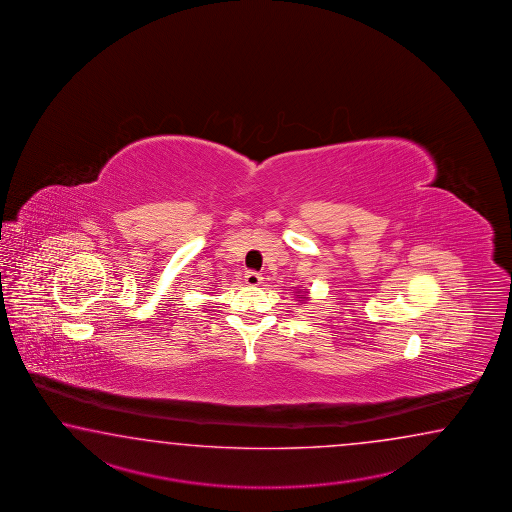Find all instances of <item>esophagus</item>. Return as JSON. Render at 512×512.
<instances>
[{
	"instance_id": "obj_1",
	"label": "esophagus",
	"mask_w": 512,
	"mask_h": 512,
	"mask_svg": "<svg viewBox=\"0 0 512 512\" xmlns=\"http://www.w3.org/2000/svg\"><path fill=\"white\" fill-rule=\"evenodd\" d=\"M245 283L251 287H258L260 283H263V276L254 271L245 272Z\"/></svg>"
}]
</instances>
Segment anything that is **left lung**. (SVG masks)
<instances>
[{"label":"left lung","mask_w":512,"mask_h":512,"mask_svg":"<svg viewBox=\"0 0 512 512\" xmlns=\"http://www.w3.org/2000/svg\"><path fill=\"white\" fill-rule=\"evenodd\" d=\"M294 298H296V302H300V304H305V302L309 300V291H307V289H296V293H294Z\"/></svg>","instance_id":"1"}]
</instances>
